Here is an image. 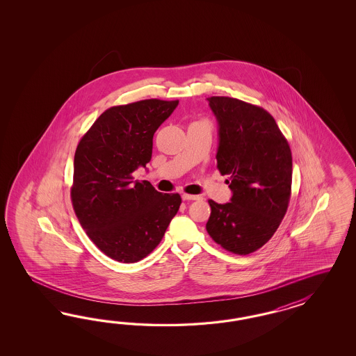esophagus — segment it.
I'll list each match as a JSON object with an SVG mask.
<instances>
[{"instance_id": "1", "label": "esophagus", "mask_w": 356, "mask_h": 356, "mask_svg": "<svg viewBox=\"0 0 356 356\" xmlns=\"http://www.w3.org/2000/svg\"><path fill=\"white\" fill-rule=\"evenodd\" d=\"M201 197L200 195H194V194H183L184 201H195V200H200Z\"/></svg>"}]
</instances>
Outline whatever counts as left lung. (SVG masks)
<instances>
[{"label":"left lung","mask_w":356,"mask_h":356,"mask_svg":"<svg viewBox=\"0 0 356 356\" xmlns=\"http://www.w3.org/2000/svg\"><path fill=\"white\" fill-rule=\"evenodd\" d=\"M218 121L216 167L229 175L231 201L209 200L207 234L235 254H249L269 241L291 197L289 142L264 108L228 97H207Z\"/></svg>","instance_id":"1"}]
</instances>
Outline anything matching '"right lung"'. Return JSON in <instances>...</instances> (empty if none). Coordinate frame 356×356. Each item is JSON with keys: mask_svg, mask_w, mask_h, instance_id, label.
<instances>
[{"mask_svg": "<svg viewBox=\"0 0 356 356\" xmlns=\"http://www.w3.org/2000/svg\"><path fill=\"white\" fill-rule=\"evenodd\" d=\"M179 100L146 99L108 108L79 140L70 191L76 218L104 254L124 264L150 254L181 204L131 173L151 161L152 137Z\"/></svg>", "mask_w": 356, "mask_h": 356, "instance_id": "1", "label": "right lung"}]
</instances>
